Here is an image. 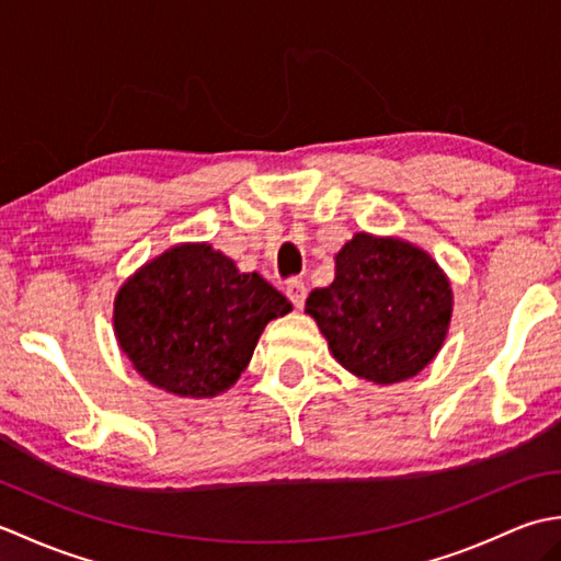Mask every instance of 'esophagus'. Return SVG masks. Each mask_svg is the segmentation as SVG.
<instances>
[{"mask_svg": "<svg viewBox=\"0 0 561 561\" xmlns=\"http://www.w3.org/2000/svg\"><path fill=\"white\" fill-rule=\"evenodd\" d=\"M284 291H287L289 301H291L296 308H304L308 289H306V284H304L301 279H291V282L287 284V289H284Z\"/></svg>", "mask_w": 561, "mask_h": 561, "instance_id": "esophagus-1", "label": "esophagus"}]
</instances>
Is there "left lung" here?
I'll use <instances>...</instances> for the list:
<instances>
[{"mask_svg": "<svg viewBox=\"0 0 561 561\" xmlns=\"http://www.w3.org/2000/svg\"><path fill=\"white\" fill-rule=\"evenodd\" d=\"M332 356L368 383L410 380L436 359L453 289L438 262L398 236L359 231L335 255V279L306 299Z\"/></svg>", "mask_w": 561, "mask_h": 561, "instance_id": "obj_1", "label": "left lung"}]
</instances>
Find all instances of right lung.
Instances as JSON below:
<instances>
[{"label":"right lung","instance_id":"right-lung-1","mask_svg":"<svg viewBox=\"0 0 561 561\" xmlns=\"http://www.w3.org/2000/svg\"><path fill=\"white\" fill-rule=\"evenodd\" d=\"M291 311L257 272L209 243H178L145 262L113 301V330L135 371L178 398H217L253 359L262 330Z\"/></svg>","mask_w":561,"mask_h":561}]
</instances>
